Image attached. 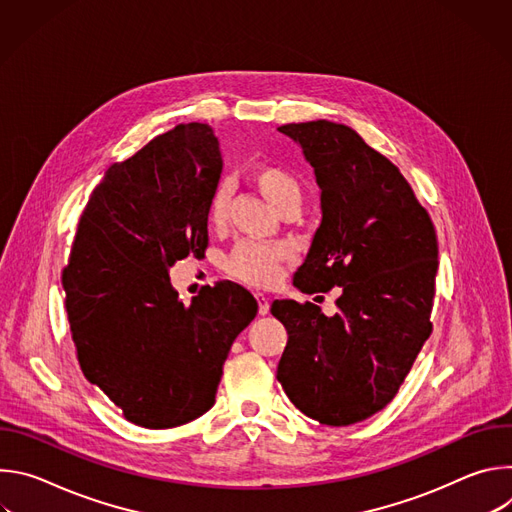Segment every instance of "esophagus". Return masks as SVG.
<instances>
[{
  "label": "esophagus",
  "mask_w": 512,
  "mask_h": 512,
  "mask_svg": "<svg viewBox=\"0 0 512 512\" xmlns=\"http://www.w3.org/2000/svg\"><path fill=\"white\" fill-rule=\"evenodd\" d=\"M257 296V302H259V314L265 316L269 312V298L263 296V294H255Z\"/></svg>",
  "instance_id": "1"
}]
</instances>
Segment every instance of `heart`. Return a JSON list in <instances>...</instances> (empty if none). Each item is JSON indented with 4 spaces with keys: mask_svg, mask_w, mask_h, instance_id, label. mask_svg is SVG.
Returning a JSON list of instances; mask_svg holds the SVG:
<instances>
[{
    "mask_svg": "<svg viewBox=\"0 0 512 512\" xmlns=\"http://www.w3.org/2000/svg\"><path fill=\"white\" fill-rule=\"evenodd\" d=\"M251 180L269 204L281 212L283 208H298L304 192L300 180L289 170L275 164H257L251 170ZM229 190L225 184L216 186L208 204V223L212 229H221L227 223ZM289 259L285 245H265L257 241H241L227 259V271L253 285H269L277 279L281 263Z\"/></svg>",
    "mask_w": 512,
    "mask_h": 512,
    "instance_id": "obj_1",
    "label": "heart"
}]
</instances>
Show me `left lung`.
<instances>
[{
  "instance_id": "left-lung-1",
  "label": "left lung",
  "mask_w": 512,
  "mask_h": 512,
  "mask_svg": "<svg viewBox=\"0 0 512 512\" xmlns=\"http://www.w3.org/2000/svg\"><path fill=\"white\" fill-rule=\"evenodd\" d=\"M322 190V225L294 275L304 294L340 287L338 312L275 300L287 330L277 381L304 415L350 425L393 401L431 334L437 237L399 168L342 123L279 127Z\"/></svg>"
}]
</instances>
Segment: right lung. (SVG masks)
<instances>
[{
	"instance_id": "obj_1",
	"label": "right lung",
	"mask_w": 512,
	"mask_h": 512,
	"mask_svg": "<svg viewBox=\"0 0 512 512\" xmlns=\"http://www.w3.org/2000/svg\"><path fill=\"white\" fill-rule=\"evenodd\" d=\"M221 170L206 123L154 137L95 186L62 271L83 375L141 427L204 415L235 338L257 316V300L239 283L204 285L186 306L168 277L176 261L208 247Z\"/></svg>"
}]
</instances>
